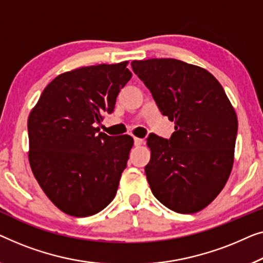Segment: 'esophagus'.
Masks as SVG:
<instances>
[{
  "label": "esophagus",
  "instance_id": "1",
  "mask_svg": "<svg viewBox=\"0 0 263 263\" xmlns=\"http://www.w3.org/2000/svg\"><path fill=\"white\" fill-rule=\"evenodd\" d=\"M133 140H135V145H136V146H140V145H142V144L144 143L143 139L137 138V137H135V138H133Z\"/></svg>",
  "mask_w": 263,
  "mask_h": 263
}]
</instances>
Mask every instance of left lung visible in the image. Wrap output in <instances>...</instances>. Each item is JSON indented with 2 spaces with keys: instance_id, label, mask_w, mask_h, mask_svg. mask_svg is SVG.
I'll list each match as a JSON object with an SVG mask.
<instances>
[{
  "instance_id": "8db88e82",
  "label": "left lung",
  "mask_w": 263,
  "mask_h": 263,
  "mask_svg": "<svg viewBox=\"0 0 263 263\" xmlns=\"http://www.w3.org/2000/svg\"><path fill=\"white\" fill-rule=\"evenodd\" d=\"M158 109L175 123L169 139L151 135L145 175L158 201L177 213L211 204L230 176L237 116L216 77L173 58L133 61Z\"/></svg>"
}]
</instances>
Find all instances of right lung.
<instances>
[{"label": "right lung", "instance_id": "right-lung-1", "mask_svg": "<svg viewBox=\"0 0 263 263\" xmlns=\"http://www.w3.org/2000/svg\"><path fill=\"white\" fill-rule=\"evenodd\" d=\"M127 62L84 66L57 76L28 117V160L47 198L63 212L88 217L116 197L133 138L95 127L130 81Z\"/></svg>", "mask_w": 263, "mask_h": 263}]
</instances>
